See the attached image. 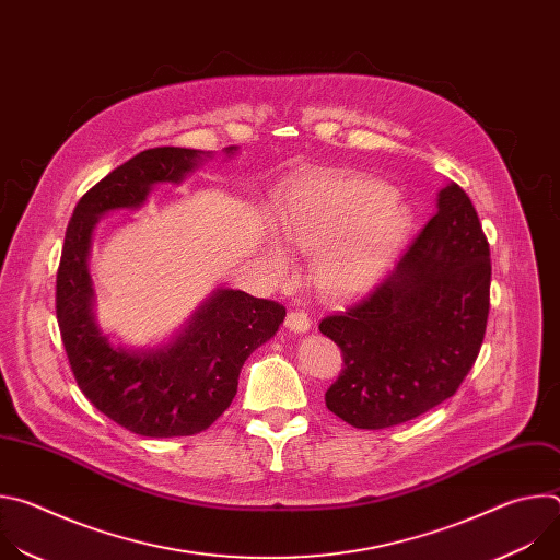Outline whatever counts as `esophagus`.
Segmentation results:
<instances>
[{"instance_id":"34e87169","label":"esophagus","mask_w":560,"mask_h":560,"mask_svg":"<svg viewBox=\"0 0 560 560\" xmlns=\"http://www.w3.org/2000/svg\"><path fill=\"white\" fill-rule=\"evenodd\" d=\"M285 328L292 332H307L310 330V316L303 310H290L285 316Z\"/></svg>"}]
</instances>
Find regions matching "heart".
<instances>
[{"label": "heart", "instance_id": "heart-1", "mask_svg": "<svg viewBox=\"0 0 560 560\" xmlns=\"http://www.w3.org/2000/svg\"><path fill=\"white\" fill-rule=\"evenodd\" d=\"M283 242L313 255L312 281L341 299L370 288L404 248L415 228L412 208L385 184L368 179H310L283 195L277 212ZM277 270L288 255L277 242L266 246Z\"/></svg>", "mask_w": 560, "mask_h": 560}]
</instances>
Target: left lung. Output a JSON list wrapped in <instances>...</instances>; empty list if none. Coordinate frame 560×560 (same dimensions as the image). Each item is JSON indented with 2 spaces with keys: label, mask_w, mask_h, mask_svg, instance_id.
I'll list each match as a JSON object with an SVG mask.
<instances>
[{
  "label": "left lung",
  "mask_w": 560,
  "mask_h": 560,
  "mask_svg": "<svg viewBox=\"0 0 560 560\" xmlns=\"http://www.w3.org/2000/svg\"><path fill=\"white\" fill-rule=\"evenodd\" d=\"M383 281L318 330L343 354L326 406L359 430L412 421L456 394L483 346L490 244L456 184Z\"/></svg>",
  "instance_id": "8db88e82"
}]
</instances>
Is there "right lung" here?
Instances as JSON below:
<instances>
[{"mask_svg":"<svg viewBox=\"0 0 560 560\" xmlns=\"http://www.w3.org/2000/svg\"><path fill=\"white\" fill-rule=\"evenodd\" d=\"M236 145L225 148L234 154ZM208 152L150 148L106 175L74 206L57 270V324L70 370L89 401L121 428L150 439L208 430L232 404L246 359L275 337L285 307L242 290L208 296L166 346H113L95 322L89 272L93 230L106 212L143 206L156 184H182Z\"/></svg>","mask_w":560,"mask_h":560,"instance_id":"add662e5","label":"right lung"}]
</instances>
